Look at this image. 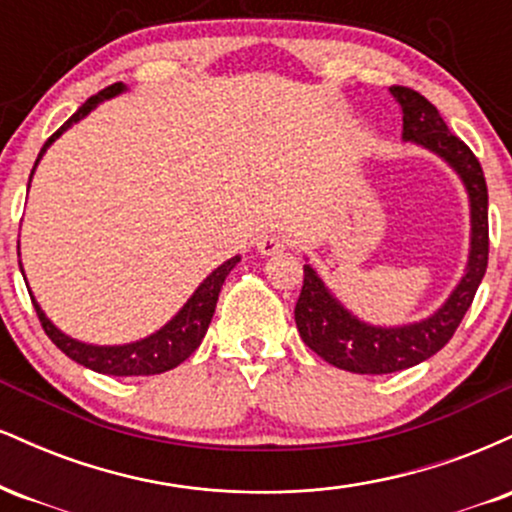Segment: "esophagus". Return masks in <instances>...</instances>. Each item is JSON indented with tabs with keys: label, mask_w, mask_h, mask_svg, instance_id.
Here are the masks:
<instances>
[{
	"label": "esophagus",
	"mask_w": 512,
	"mask_h": 512,
	"mask_svg": "<svg viewBox=\"0 0 512 512\" xmlns=\"http://www.w3.org/2000/svg\"><path fill=\"white\" fill-rule=\"evenodd\" d=\"M286 248H289V236H284V233L279 231L264 233V236L257 240V252H262V255H276V252Z\"/></svg>",
	"instance_id": "34e87169"
}]
</instances>
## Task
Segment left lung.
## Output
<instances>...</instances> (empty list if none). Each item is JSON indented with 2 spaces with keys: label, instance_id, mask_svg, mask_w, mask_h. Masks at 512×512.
I'll return each instance as SVG.
<instances>
[{
  "label": "left lung",
  "instance_id": "obj_1",
  "mask_svg": "<svg viewBox=\"0 0 512 512\" xmlns=\"http://www.w3.org/2000/svg\"><path fill=\"white\" fill-rule=\"evenodd\" d=\"M390 91L402 105L404 139L443 156L467 185L472 202V252L467 274L448 303L419 325L397 330H380L358 322L334 301L313 267L303 264V289L296 303V327L303 342L332 366L361 375L397 373L438 354L460 327L489 264V190L479 158L450 132L436 105L426 101L419 91L407 86H392Z\"/></svg>",
  "mask_w": 512,
  "mask_h": 512
}]
</instances>
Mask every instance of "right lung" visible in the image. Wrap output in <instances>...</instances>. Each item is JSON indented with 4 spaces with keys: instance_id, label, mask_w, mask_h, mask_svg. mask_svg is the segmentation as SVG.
<instances>
[{
    "instance_id": "right-lung-1",
    "label": "right lung",
    "mask_w": 512,
    "mask_h": 512,
    "mask_svg": "<svg viewBox=\"0 0 512 512\" xmlns=\"http://www.w3.org/2000/svg\"><path fill=\"white\" fill-rule=\"evenodd\" d=\"M122 88H125L122 84H113L103 88V91H98L96 96L88 98V101L81 105V108L76 110V113L69 117V120L64 122L55 134H52L48 142H45V146L38 154V161L40 156L45 154V149H48L64 129L72 125V122L81 120V117L88 115L93 108H96V103L105 101V98H113L115 93L122 91ZM238 262L240 257H233V260L223 262L219 269H214V272L204 279V284L195 291V296L185 303V308H182L180 313L175 315L166 327H163V330H158L156 334H151V337H146L142 342H134V344H125V346L81 344L57 330L48 317L43 315V310L38 308V303L35 301H33V308L35 313H38V320L40 325H43L45 334L52 339V344H55L62 354L72 358V361L81 363V366L96 370V373H103V375H117V378H129V375H158V373H166L170 368L180 366V363L185 361V358H190L192 351L202 344L204 334H207V327L211 322V315H214L216 301H219L221 284L226 281L228 272H231Z\"/></svg>"
}]
</instances>
